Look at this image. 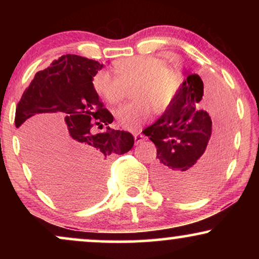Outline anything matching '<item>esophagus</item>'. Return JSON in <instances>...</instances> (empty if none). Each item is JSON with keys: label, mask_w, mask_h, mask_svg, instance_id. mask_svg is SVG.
I'll list each match as a JSON object with an SVG mask.
<instances>
[{"label": "esophagus", "mask_w": 259, "mask_h": 259, "mask_svg": "<svg viewBox=\"0 0 259 259\" xmlns=\"http://www.w3.org/2000/svg\"><path fill=\"white\" fill-rule=\"evenodd\" d=\"M134 139H136V143L137 144H140V143H143V141L146 139V138H145L144 134L136 133V134H134Z\"/></svg>", "instance_id": "1"}]
</instances>
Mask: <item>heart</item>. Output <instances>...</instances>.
Returning <instances> with one entry per match:
<instances>
[{"mask_svg": "<svg viewBox=\"0 0 259 259\" xmlns=\"http://www.w3.org/2000/svg\"><path fill=\"white\" fill-rule=\"evenodd\" d=\"M115 75L99 70L92 77V87L101 100L109 105L118 104L131 88L136 100L120 106L114 116L121 127L137 131L150 118L152 105L157 114L164 113L176 98L182 82L178 70L165 65L164 60L151 55H137L113 63Z\"/></svg>", "mask_w": 259, "mask_h": 259, "instance_id": "1", "label": "heart"}]
</instances>
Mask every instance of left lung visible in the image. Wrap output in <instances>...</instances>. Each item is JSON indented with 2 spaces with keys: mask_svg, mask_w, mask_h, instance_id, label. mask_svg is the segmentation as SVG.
<instances>
[{
  "mask_svg": "<svg viewBox=\"0 0 259 259\" xmlns=\"http://www.w3.org/2000/svg\"><path fill=\"white\" fill-rule=\"evenodd\" d=\"M205 87L199 75L186 77L164 114L143 131L157 147L154 182L166 196L190 199L207 192L218 182L229 154L233 126L231 99L223 90ZM215 119V137L210 138Z\"/></svg>",
  "mask_w": 259,
  "mask_h": 259,
  "instance_id": "left-lung-1",
  "label": "left lung"
}]
</instances>
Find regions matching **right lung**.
Segmentation results:
<instances>
[{
    "label": "right lung",
    "instance_id": "1",
    "mask_svg": "<svg viewBox=\"0 0 259 259\" xmlns=\"http://www.w3.org/2000/svg\"><path fill=\"white\" fill-rule=\"evenodd\" d=\"M101 68L95 60L62 55L35 74L16 107L15 126L31 169L55 200L69 206L97 199L107 162L134 145L130 132L109 127L113 115L93 91L92 77ZM55 116H66L58 144L50 125L40 122ZM94 125L104 131L95 134Z\"/></svg>",
    "mask_w": 259,
    "mask_h": 259
}]
</instances>
